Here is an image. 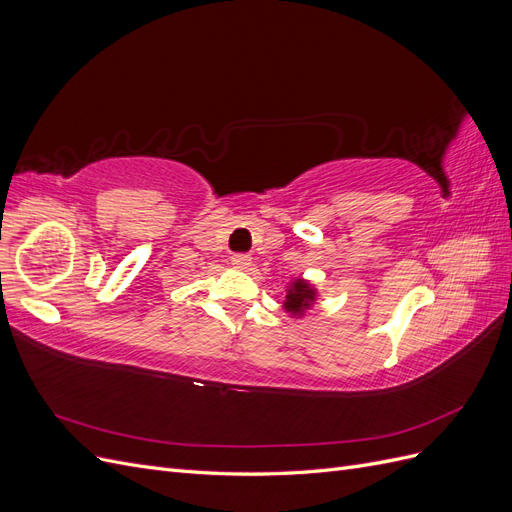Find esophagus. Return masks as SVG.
I'll list each match as a JSON object with an SVG mask.
<instances>
[{
	"mask_svg": "<svg viewBox=\"0 0 512 512\" xmlns=\"http://www.w3.org/2000/svg\"><path fill=\"white\" fill-rule=\"evenodd\" d=\"M230 262H232V267L247 269V267L252 265V256H250V254H232V256H230Z\"/></svg>",
	"mask_w": 512,
	"mask_h": 512,
	"instance_id": "obj_1",
	"label": "esophagus"
}]
</instances>
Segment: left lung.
<instances>
[{
    "mask_svg": "<svg viewBox=\"0 0 512 512\" xmlns=\"http://www.w3.org/2000/svg\"><path fill=\"white\" fill-rule=\"evenodd\" d=\"M318 301L316 286L303 280V277H292L286 286V299L282 307L290 314V318H303L309 309H312Z\"/></svg>",
    "mask_w": 512,
    "mask_h": 512,
    "instance_id": "1",
    "label": "left lung"
}]
</instances>
